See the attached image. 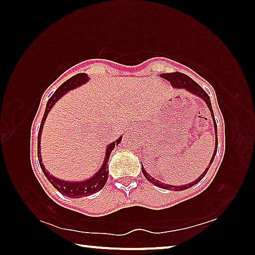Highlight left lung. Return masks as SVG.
Listing matches in <instances>:
<instances>
[{
    "mask_svg": "<svg viewBox=\"0 0 255 255\" xmlns=\"http://www.w3.org/2000/svg\"><path fill=\"white\" fill-rule=\"evenodd\" d=\"M161 77H163V79H165L166 81L171 82V84L174 86V88H179V89H185L188 90L189 92H191L193 94H196V96H198L199 98H201L202 100H204L206 102V105L208 106L209 110L211 112V117L214 118V125H215V133H216V147H215V150H214V154H213V157H211L210 159V164L213 163L214 158H215V155L216 153H217V146H218V138H217V124H216V120H215V117H214V111H213V108H211V102H210V98L208 94L206 93V91H204V89L201 88V86L197 83V82L193 81L191 77H189L188 75L183 74V73H180V72H174V73H163V74H161ZM210 166V165H209ZM209 166L207 167L206 171L202 173L199 178H198L197 180L193 181V182L189 183V184H185V185H178V187H175V185H169V184H165L161 182V181H158L156 179H154L152 175H149L147 172H146L144 170V167L141 166V171H143V174L145 175V178L147 179L150 183H153L154 185H156V187H159L162 189H166V190H173V191H182V190H185V189H189L193 187V185L197 184L198 182H200V181L202 180V178L206 175L207 171L209 170Z\"/></svg>",
    "mask_w": 255,
    "mask_h": 255,
    "instance_id": "obj_1",
    "label": "left lung"
}]
</instances>
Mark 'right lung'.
Returning <instances> with one entry per match:
<instances>
[{
  "label": "right lung",
  "mask_w": 255,
  "mask_h": 255,
  "mask_svg": "<svg viewBox=\"0 0 255 255\" xmlns=\"http://www.w3.org/2000/svg\"><path fill=\"white\" fill-rule=\"evenodd\" d=\"M89 80L88 75L85 73H79L74 76H72L71 79H68L67 81L64 82V83L59 86V88L56 90L55 93L49 98L48 102H47L46 106V110L44 114V117L41 119V124H40V128L39 131H38V146H37V152H38V159H39V164L42 172L47 179H48L49 182L53 184V187L58 190V191L62 193V195L70 197V198H81V197H86L92 195V193L98 192L99 190H101L108 180V175H109V170H108V161H109V156L110 153L112 152V149L115 148V146L120 143L122 140V137L118 138L117 140L111 143L106 150V158L105 162H103V165L100 170H99L98 173L93 176V178L86 180V181H82V182H68V181H63L59 179H56L55 176L51 175L45 170L44 165H42V161H41V156H40V136H41V130H42V126H44L45 120L47 115H48L49 110L53 108L55 105V102L58 100L59 98H62L64 94H65L67 91L76 88V86H80L81 84L85 83L86 81Z\"/></svg>",
  "instance_id": "add662e5"
}]
</instances>
